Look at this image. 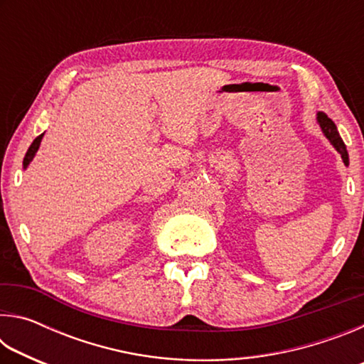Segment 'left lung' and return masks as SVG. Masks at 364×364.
Segmentation results:
<instances>
[{"mask_svg": "<svg viewBox=\"0 0 364 364\" xmlns=\"http://www.w3.org/2000/svg\"><path fill=\"white\" fill-rule=\"evenodd\" d=\"M316 120L319 123V127H321V130L324 133V136L331 141V144L336 147V151L341 154V157L343 160L345 165H348V152H347V147H345L343 141L341 138V134L337 132V127L336 123L332 122L328 115L323 114V112H318Z\"/></svg>", "mask_w": 364, "mask_h": 364, "instance_id": "obj_1", "label": "left lung"}]
</instances>
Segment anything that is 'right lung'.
<instances>
[{"mask_svg":"<svg viewBox=\"0 0 364 364\" xmlns=\"http://www.w3.org/2000/svg\"><path fill=\"white\" fill-rule=\"evenodd\" d=\"M43 134H45V133H43ZM43 134H40V136H36V138L33 139V143L30 144L28 151H27V154H26V157H23V168H27L28 164L33 160L35 154H36V151H38L40 143H41V139H43Z\"/></svg>","mask_w":364,"mask_h":364,"instance_id":"obj_1","label":"right lung"}]
</instances>
